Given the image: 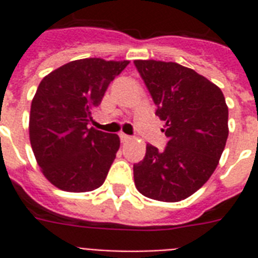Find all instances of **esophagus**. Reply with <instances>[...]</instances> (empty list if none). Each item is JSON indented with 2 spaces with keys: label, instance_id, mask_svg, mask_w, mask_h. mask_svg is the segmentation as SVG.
Returning a JSON list of instances; mask_svg holds the SVG:
<instances>
[{
  "label": "esophagus",
  "instance_id": "34e87169",
  "mask_svg": "<svg viewBox=\"0 0 258 258\" xmlns=\"http://www.w3.org/2000/svg\"><path fill=\"white\" fill-rule=\"evenodd\" d=\"M119 137H120L121 142H128L133 139V137H130V135H127V134H124V133L119 134Z\"/></svg>",
  "mask_w": 258,
  "mask_h": 258
}]
</instances>
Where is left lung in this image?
<instances>
[{
  "mask_svg": "<svg viewBox=\"0 0 258 258\" xmlns=\"http://www.w3.org/2000/svg\"><path fill=\"white\" fill-rule=\"evenodd\" d=\"M138 72L166 121L165 150L147 145L134 165L138 191L178 202L204 186L216 170L229 135L228 105L216 84L176 62L135 60Z\"/></svg>",
  "mask_w": 258,
  "mask_h": 258,
  "instance_id": "left-lung-1",
  "label": "left lung"
}]
</instances>
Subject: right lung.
<instances>
[{"label":"right lung","instance_id":"1","mask_svg":"<svg viewBox=\"0 0 258 258\" xmlns=\"http://www.w3.org/2000/svg\"><path fill=\"white\" fill-rule=\"evenodd\" d=\"M130 61L83 58L42 79L32 100L29 138L50 183L64 191H92L104 183L120 141L89 127L109 83Z\"/></svg>","mask_w":258,"mask_h":258}]
</instances>
